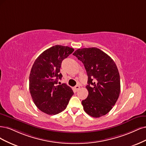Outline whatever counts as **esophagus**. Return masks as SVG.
Returning a JSON list of instances; mask_svg holds the SVG:
<instances>
[{"mask_svg": "<svg viewBox=\"0 0 146 146\" xmlns=\"http://www.w3.org/2000/svg\"><path fill=\"white\" fill-rule=\"evenodd\" d=\"M74 90H76V91H78V90H79L80 87H79V86H75V87H74Z\"/></svg>", "mask_w": 146, "mask_h": 146, "instance_id": "obj_1", "label": "esophagus"}]
</instances>
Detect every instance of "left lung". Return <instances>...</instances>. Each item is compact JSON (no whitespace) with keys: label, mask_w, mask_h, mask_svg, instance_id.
Returning a JSON list of instances; mask_svg holds the SVG:
<instances>
[{"label":"left lung","mask_w":146,"mask_h":146,"mask_svg":"<svg viewBox=\"0 0 146 146\" xmlns=\"http://www.w3.org/2000/svg\"><path fill=\"white\" fill-rule=\"evenodd\" d=\"M73 54L84 64L88 76V95L82 101L84 111L94 117L106 115L120 93V76L115 62L96 47L79 48Z\"/></svg>","instance_id":"1"}]
</instances>
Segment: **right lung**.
<instances>
[{
	"label": "right lung",
	"mask_w": 146,
	"mask_h": 146,
	"mask_svg": "<svg viewBox=\"0 0 146 146\" xmlns=\"http://www.w3.org/2000/svg\"><path fill=\"white\" fill-rule=\"evenodd\" d=\"M74 49L67 46L54 45L42 53L33 65L29 78L31 98L38 109L48 115H56L64 110L73 95L66 84L57 85L62 75L60 68L62 60Z\"/></svg>",
	"instance_id": "right-lung-1"
}]
</instances>
